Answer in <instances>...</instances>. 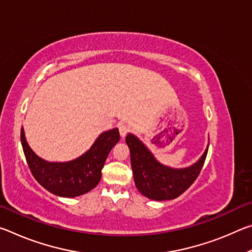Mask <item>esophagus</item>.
Segmentation results:
<instances>
[{
  "mask_svg": "<svg viewBox=\"0 0 252 252\" xmlns=\"http://www.w3.org/2000/svg\"><path fill=\"white\" fill-rule=\"evenodd\" d=\"M119 131H120V134L122 138H125L127 132H129V126L125 122H121L120 125H119Z\"/></svg>",
  "mask_w": 252,
  "mask_h": 252,
  "instance_id": "34e87169",
  "label": "esophagus"
}]
</instances>
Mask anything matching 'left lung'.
<instances>
[{
  "instance_id": "8db88e82",
  "label": "left lung",
  "mask_w": 252,
  "mask_h": 252,
  "mask_svg": "<svg viewBox=\"0 0 252 252\" xmlns=\"http://www.w3.org/2000/svg\"><path fill=\"white\" fill-rule=\"evenodd\" d=\"M126 142L130 149L131 167L138 190L149 199L163 201L179 197L198 178L206 160L208 148L202 157L189 168L172 169L156 160L148 148L133 134Z\"/></svg>"
}]
</instances>
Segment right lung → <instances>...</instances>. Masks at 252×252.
I'll return each mask as SVG.
<instances>
[{
  "instance_id": "add662e5",
  "label": "right lung",
  "mask_w": 252,
  "mask_h": 252,
  "mask_svg": "<svg viewBox=\"0 0 252 252\" xmlns=\"http://www.w3.org/2000/svg\"><path fill=\"white\" fill-rule=\"evenodd\" d=\"M119 140L120 133L116 127L101 133L90 150L78 159L48 162L33 152L25 139L23 127L21 129V143L33 177L51 193L64 198L79 197L97 186L106 158Z\"/></svg>"
}]
</instances>
